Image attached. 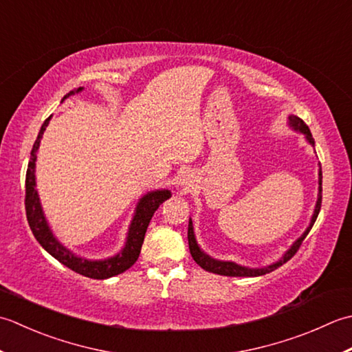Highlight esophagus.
I'll return each instance as SVG.
<instances>
[{"instance_id": "1", "label": "esophagus", "mask_w": 352, "mask_h": 352, "mask_svg": "<svg viewBox=\"0 0 352 352\" xmlns=\"http://www.w3.org/2000/svg\"><path fill=\"white\" fill-rule=\"evenodd\" d=\"M191 179L188 175H182L181 177L177 179V185L182 186V188H188V186H191Z\"/></svg>"}]
</instances>
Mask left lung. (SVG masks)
Here are the masks:
<instances>
[{
  "mask_svg": "<svg viewBox=\"0 0 352 352\" xmlns=\"http://www.w3.org/2000/svg\"><path fill=\"white\" fill-rule=\"evenodd\" d=\"M287 124H289V127L293 129L295 132L302 133L308 144L314 147V140L311 136L310 129H308V126L304 123L302 120H300L296 116H293V113H290L289 118H287ZM318 182H319L318 200H316V205H314V211H313L310 223H308V226H307L305 231L302 232V235L293 241V245L285 250L284 255L279 258L278 261L267 264V266H263V267H248V266H241V264H236L235 261L216 260V258H212V256L208 255L206 252H204V249L199 246V243L196 240V234H195V226H192V221L190 219V221H188V246H190V254L192 256V260H195L199 264V266L205 269L206 272H211V274H217V275H223V276H261V275L270 274V272H274L279 266H283L284 263L289 261L290 258L296 254V250L299 249L300 243L304 241L307 234L310 232V229L313 228L314 221H316V219H318V214L320 211V204H322V168H320V164H319V179H318Z\"/></svg>",
  "mask_w": 352,
  "mask_h": 352,
  "instance_id": "8db88e82",
  "label": "left lung"
}]
</instances>
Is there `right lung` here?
<instances>
[{"mask_svg":"<svg viewBox=\"0 0 352 352\" xmlns=\"http://www.w3.org/2000/svg\"><path fill=\"white\" fill-rule=\"evenodd\" d=\"M82 91H83V86L69 91L68 94L62 98V102L65 98L78 94V92ZM52 117L53 116H50L44 121V124L41 126L38 138H36L32 148L30 161H28L27 175H25V214H27L28 225H30L34 239L39 241V245L44 248L50 255L54 256L59 263H62L63 266H67L68 269L74 270L83 276L94 278V279H106V278L123 274L124 270L133 266L135 261L138 260L150 220H152L153 214L157 208H160V205L162 202H166L168 197H171V191L167 188H161V190L147 191L144 196H141L138 204H136L131 225H129V229H127L124 246L121 248L116 255H112L109 258H103V260H91V258H85L74 254L73 250L68 249L54 235L53 229L50 226L48 220L45 217V212L42 210L38 190H36V160H38V150L41 146L42 135H44Z\"/></svg>","mask_w":352,"mask_h":352,"instance_id":"add662e5","label":"right lung"}]
</instances>
